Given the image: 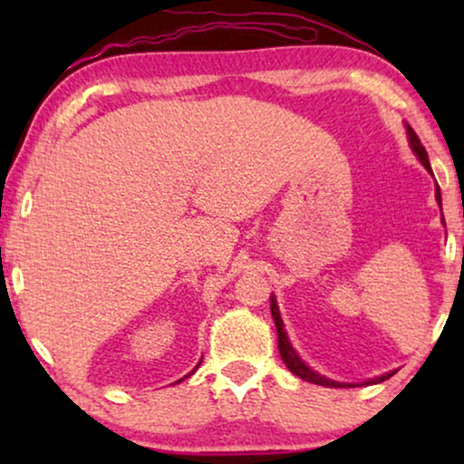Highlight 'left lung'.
<instances>
[{
  "mask_svg": "<svg viewBox=\"0 0 464 464\" xmlns=\"http://www.w3.org/2000/svg\"><path fill=\"white\" fill-rule=\"evenodd\" d=\"M408 137H410V145H411V150H414V154L418 156V160H420L424 167H427V170H430V164H429V156H427V150H424V145L420 143V139H418V135L414 132V129H411V126L408 124ZM430 173H433V170H430ZM435 198H437V202H440L441 205V192H440V186L435 188ZM270 313H272V319H275V323H276V334H278V351H281V357H283V361H285V365L289 367V372L291 373H295L297 378H302V380H306V382H313V384H321V386H354V384H342V382H334V380H327L325 376H321V373H316V372H313L310 370V367L304 363V361L297 357V353L294 351V346H291V342L287 340V334H285V329H283V319H281V314H278V306H276V302H275V297H270ZM392 373L395 372H391V373H384V376H380V378H373V380H367L365 384H376V382H384V380H389ZM359 386V384H357Z\"/></svg>",
  "mask_w": 464,
  "mask_h": 464,
  "instance_id": "left-lung-1",
  "label": "left lung"
}]
</instances>
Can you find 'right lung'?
I'll use <instances>...</instances> for the list:
<instances>
[{
	"instance_id": "add662e5",
	"label": "right lung",
	"mask_w": 464,
	"mask_h": 464,
	"mask_svg": "<svg viewBox=\"0 0 464 464\" xmlns=\"http://www.w3.org/2000/svg\"><path fill=\"white\" fill-rule=\"evenodd\" d=\"M198 365H200V363H198Z\"/></svg>"
}]
</instances>
